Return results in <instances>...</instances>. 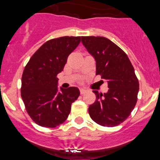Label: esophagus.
Returning <instances> with one entry per match:
<instances>
[{
    "instance_id": "esophagus-1",
    "label": "esophagus",
    "mask_w": 160,
    "mask_h": 160,
    "mask_svg": "<svg viewBox=\"0 0 160 160\" xmlns=\"http://www.w3.org/2000/svg\"><path fill=\"white\" fill-rule=\"evenodd\" d=\"M87 91H88V90H87V89L82 88L81 90H80V94H86V93L87 92Z\"/></svg>"
}]
</instances>
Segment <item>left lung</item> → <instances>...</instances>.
Returning <instances> with one entry per match:
<instances>
[{
    "label": "left lung",
    "mask_w": 160,
    "mask_h": 160,
    "mask_svg": "<svg viewBox=\"0 0 160 160\" xmlns=\"http://www.w3.org/2000/svg\"><path fill=\"white\" fill-rule=\"evenodd\" d=\"M82 43L96 62V74L108 84V91L93 92L96 100L89 107L90 118L103 127H114L129 116L137 102L138 81L122 49L104 37H82Z\"/></svg>",
    "instance_id": "left-lung-1"
}]
</instances>
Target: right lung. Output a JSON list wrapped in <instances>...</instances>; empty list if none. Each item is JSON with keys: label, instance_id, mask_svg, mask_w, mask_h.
<instances>
[{"label": "right lung", "instance_id": "right-lung-1", "mask_svg": "<svg viewBox=\"0 0 160 160\" xmlns=\"http://www.w3.org/2000/svg\"><path fill=\"white\" fill-rule=\"evenodd\" d=\"M81 42L80 37H62L44 43L29 59L22 78V98L30 118L44 128L63 123L71 104L80 94L78 87L58 89L57 75L68 56Z\"/></svg>", "mask_w": 160, "mask_h": 160}]
</instances>
